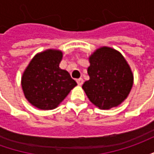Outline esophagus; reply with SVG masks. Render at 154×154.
<instances>
[{"mask_svg":"<svg viewBox=\"0 0 154 154\" xmlns=\"http://www.w3.org/2000/svg\"><path fill=\"white\" fill-rule=\"evenodd\" d=\"M77 82L79 86H82L83 84V79L82 78H78V79H77Z\"/></svg>","mask_w":154,"mask_h":154,"instance_id":"34e87169","label":"esophagus"}]
</instances>
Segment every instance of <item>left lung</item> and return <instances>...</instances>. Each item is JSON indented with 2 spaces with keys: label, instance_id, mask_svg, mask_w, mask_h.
I'll return each instance as SVG.
<instances>
[{
  "label": "left lung",
  "instance_id": "obj_1",
  "mask_svg": "<svg viewBox=\"0 0 154 154\" xmlns=\"http://www.w3.org/2000/svg\"><path fill=\"white\" fill-rule=\"evenodd\" d=\"M90 79L82 85L91 103L101 110L118 106L133 87L134 76L123 55L110 47H101L89 57Z\"/></svg>",
  "mask_w": 154,
  "mask_h": 154
}]
</instances>
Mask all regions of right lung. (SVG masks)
<instances>
[{
	"mask_svg": "<svg viewBox=\"0 0 154 154\" xmlns=\"http://www.w3.org/2000/svg\"><path fill=\"white\" fill-rule=\"evenodd\" d=\"M60 50L48 49L36 54L21 77L25 98L41 110H53L65 99L77 82L59 67Z\"/></svg>",
	"mask_w": 154,
	"mask_h": 154,
	"instance_id": "obj_1",
	"label": "right lung"
}]
</instances>
